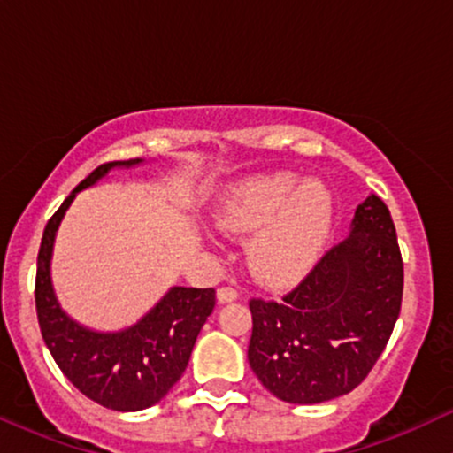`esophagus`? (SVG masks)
<instances>
[{
  "mask_svg": "<svg viewBox=\"0 0 453 453\" xmlns=\"http://www.w3.org/2000/svg\"><path fill=\"white\" fill-rule=\"evenodd\" d=\"M236 298H238V292L234 288H219V289H217V300H219L221 304L223 303H234Z\"/></svg>",
  "mask_w": 453,
  "mask_h": 453,
  "instance_id": "34e87169",
  "label": "esophagus"
}]
</instances>
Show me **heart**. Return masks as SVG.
I'll return each mask as SVG.
<instances>
[{
    "mask_svg": "<svg viewBox=\"0 0 453 453\" xmlns=\"http://www.w3.org/2000/svg\"><path fill=\"white\" fill-rule=\"evenodd\" d=\"M215 221L236 236L257 231L249 249L253 270L270 283H288L319 257L334 223V197L319 180L274 173L234 187Z\"/></svg>",
    "mask_w": 453,
    "mask_h": 453,
    "instance_id": "obj_1",
    "label": "heart"
}]
</instances>
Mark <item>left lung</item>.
Segmentation results:
<instances>
[{
  "instance_id": "obj_1",
  "label": "left lung",
  "mask_w": 453,
  "mask_h": 453,
  "mask_svg": "<svg viewBox=\"0 0 453 453\" xmlns=\"http://www.w3.org/2000/svg\"><path fill=\"white\" fill-rule=\"evenodd\" d=\"M403 257L388 206L371 194L351 232L283 300L249 303V364L294 404L349 394L386 349L403 303Z\"/></svg>"
}]
</instances>
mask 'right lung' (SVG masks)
<instances>
[{
    "instance_id": "right-lung-1",
    "label": "right lung",
    "mask_w": 453,
    "mask_h": 453,
    "mask_svg": "<svg viewBox=\"0 0 453 453\" xmlns=\"http://www.w3.org/2000/svg\"><path fill=\"white\" fill-rule=\"evenodd\" d=\"M144 159L102 164L65 197L46 223L35 273V311L42 339L72 386L114 411L157 404L185 372L197 334L215 309V289L170 288L147 315L119 332L78 324L57 303L50 279L55 236L78 191L96 185L114 168H134Z\"/></svg>"
}]
</instances>
